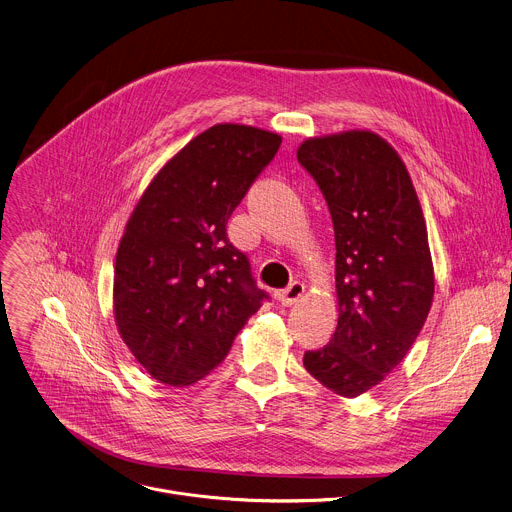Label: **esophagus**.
Returning a JSON list of instances; mask_svg holds the SVG:
<instances>
[{
    "label": "esophagus",
    "instance_id": "obj_1",
    "mask_svg": "<svg viewBox=\"0 0 512 512\" xmlns=\"http://www.w3.org/2000/svg\"><path fill=\"white\" fill-rule=\"evenodd\" d=\"M303 293H305V285H303V282L295 280V282H291V285H289L287 289L278 291V293H276V297H278V301H280L282 305H285V307H291V305H295V303L303 297Z\"/></svg>",
    "mask_w": 512,
    "mask_h": 512
}]
</instances>
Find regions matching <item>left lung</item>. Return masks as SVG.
Wrapping results in <instances>:
<instances>
[{"label":"left lung","mask_w":512,"mask_h":512,"mask_svg":"<svg viewBox=\"0 0 512 512\" xmlns=\"http://www.w3.org/2000/svg\"><path fill=\"white\" fill-rule=\"evenodd\" d=\"M299 162L319 185L335 234L337 327L305 352L307 372L360 396L403 362L435 291L423 209L409 170L384 138L350 130L307 138Z\"/></svg>","instance_id":"8db88e82"}]
</instances>
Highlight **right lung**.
Segmentation results:
<instances>
[{"mask_svg":"<svg viewBox=\"0 0 512 512\" xmlns=\"http://www.w3.org/2000/svg\"><path fill=\"white\" fill-rule=\"evenodd\" d=\"M280 142L254 126L215 124L158 170L134 207L116 254L113 317L158 382L207 376L262 307L266 293L225 225Z\"/></svg>","mask_w":512,"mask_h":512,"instance_id":"right-lung-1","label":"right lung"}]
</instances>
